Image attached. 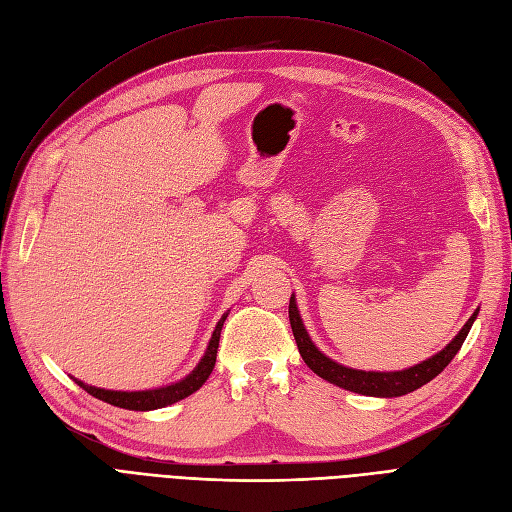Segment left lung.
Returning <instances> with one entry per match:
<instances>
[{
	"instance_id": "left-lung-1",
	"label": "left lung",
	"mask_w": 512,
	"mask_h": 512,
	"mask_svg": "<svg viewBox=\"0 0 512 512\" xmlns=\"http://www.w3.org/2000/svg\"><path fill=\"white\" fill-rule=\"evenodd\" d=\"M476 314H478V309L470 316V320L463 324V329L455 335L453 342L448 344L444 350H440L438 354H433L431 359L418 363L414 367L401 369V371H363V369H352V367L339 365L333 359H329L327 354H322L314 346L312 339H309V335L303 327V320L299 316L294 294L290 297V305H288L292 335H294V339H297L299 352L303 356V361L307 363V367L327 382L337 384L339 389L369 395V397H399V395H406V393L421 389L423 384L436 378L440 371L453 361V356L459 352L463 342H466V337L476 320Z\"/></svg>"
}]
</instances>
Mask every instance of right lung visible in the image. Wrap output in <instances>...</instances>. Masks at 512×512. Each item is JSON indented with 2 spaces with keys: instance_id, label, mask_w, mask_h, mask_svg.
I'll return each instance as SVG.
<instances>
[{
  "instance_id": "obj_1",
  "label": "right lung",
  "mask_w": 512,
  "mask_h": 512,
  "mask_svg": "<svg viewBox=\"0 0 512 512\" xmlns=\"http://www.w3.org/2000/svg\"><path fill=\"white\" fill-rule=\"evenodd\" d=\"M228 314L222 316V320L218 322V327H215L211 339H209V346L203 359L194 367V371L190 376H185L183 380L175 382V384H168L162 386V389H151V391H106V389H98V386H89L81 380H76V384L85 389L89 395H94L106 404L117 406V408H126V410H136V412H147V410H158V408H166L170 404H177L179 399L183 397H190L192 393H196L200 386L207 382V378L211 376V371L215 367V356H218V346H220V333L224 327V320Z\"/></svg>"
}]
</instances>
